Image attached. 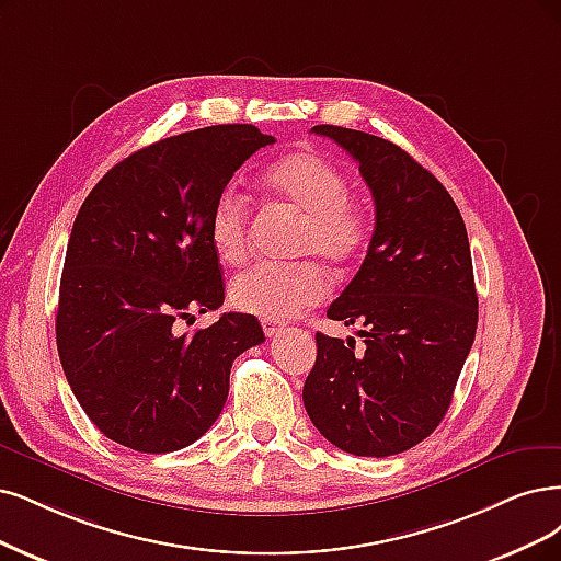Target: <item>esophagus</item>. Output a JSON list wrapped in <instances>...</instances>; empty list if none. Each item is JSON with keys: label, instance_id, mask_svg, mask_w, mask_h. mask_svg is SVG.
Listing matches in <instances>:
<instances>
[{"label": "esophagus", "instance_id": "1", "mask_svg": "<svg viewBox=\"0 0 561 561\" xmlns=\"http://www.w3.org/2000/svg\"><path fill=\"white\" fill-rule=\"evenodd\" d=\"M261 325H263V333H265L267 337H275V335H279L282 330H284V323L277 321V319H263Z\"/></svg>", "mask_w": 561, "mask_h": 561}]
</instances>
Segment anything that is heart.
I'll list each match as a JSON object with an SVG mask.
<instances>
[{"mask_svg":"<svg viewBox=\"0 0 561 561\" xmlns=\"http://www.w3.org/2000/svg\"><path fill=\"white\" fill-rule=\"evenodd\" d=\"M270 196L302 215L300 254H319L328 263L356 261L369 240L365 205L348 196L344 171L328 157L300 150L275 161L261 178ZM207 236L224 263H240L249 247V201L238 184H224L215 196ZM328 294L323 270L302 261L294 265L259 263L231 284V302L247 314L288 319Z\"/></svg>","mask_w":561,"mask_h":561,"instance_id":"obj_1","label":"heart"}]
</instances>
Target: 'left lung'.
<instances>
[{
    "label": "left lung",
    "instance_id": "8db88e82",
    "mask_svg": "<svg viewBox=\"0 0 561 561\" xmlns=\"http://www.w3.org/2000/svg\"><path fill=\"white\" fill-rule=\"evenodd\" d=\"M358 161L375 198L367 256L328 319L360 323L363 346L317 333L302 388L309 419L337 448L388 458L437 430L469 356L476 298L469 238L446 186L396 142L317 124Z\"/></svg>",
    "mask_w": 561,
    "mask_h": 561
}]
</instances>
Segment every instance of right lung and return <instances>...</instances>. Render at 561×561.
<instances>
[{"mask_svg": "<svg viewBox=\"0 0 561 561\" xmlns=\"http://www.w3.org/2000/svg\"><path fill=\"white\" fill-rule=\"evenodd\" d=\"M273 136L217 124L148 145L103 175L71 228L55 319L67 381L90 421L119 446L171 453L213 427L233 360L261 344L256 317L228 312L207 236L215 196Z\"/></svg>", "mask_w": 561, "mask_h": 561, "instance_id": "obj_1", "label": "right lung"}]
</instances>
